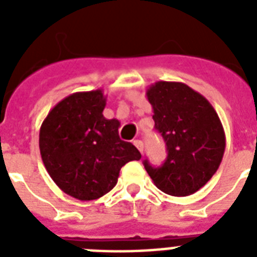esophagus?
Listing matches in <instances>:
<instances>
[{
	"mask_svg": "<svg viewBox=\"0 0 257 257\" xmlns=\"http://www.w3.org/2000/svg\"><path fill=\"white\" fill-rule=\"evenodd\" d=\"M133 144H135V147H136L139 151H140L141 153H143V151H144V143L141 140H135L133 141Z\"/></svg>",
	"mask_w": 257,
	"mask_h": 257,
	"instance_id": "esophagus-1",
	"label": "esophagus"
}]
</instances>
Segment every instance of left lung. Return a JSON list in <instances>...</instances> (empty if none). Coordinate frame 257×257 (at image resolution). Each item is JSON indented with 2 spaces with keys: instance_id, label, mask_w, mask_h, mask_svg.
<instances>
[{
  "instance_id": "8db88e82",
  "label": "left lung",
  "mask_w": 257,
  "mask_h": 257,
  "mask_svg": "<svg viewBox=\"0 0 257 257\" xmlns=\"http://www.w3.org/2000/svg\"><path fill=\"white\" fill-rule=\"evenodd\" d=\"M147 98L168 156L159 168L144 160L145 169L167 195H192L212 179L223 160V124L211 102L183 82H155L147 89Z\"/></svg>"
}]
</instances>
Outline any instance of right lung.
Returning a JSON list of instances; mask_svg holds the SVG:
<instances>
[{
  "instance_id": "1",
  "label": "right lung",
  "mask_w": 257,
  "mask_h": 257,
  "mask_svg": "<svg viewBox=\"0 0 257 257\" xmlns=\"http://www.w3.org/2000/svg\"><path fill=\"white\" fill-rule=\"evenodd\" d=\"M102 89L76 92L52 108L40 128L42 163L66 195L100 199L117 184L121 167L141 155L118 136L120 121L102 114Z\"/></svg>"
}]
</instances>
